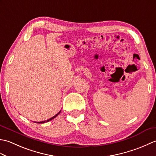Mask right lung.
<instances>
[{"label": "right lung", "mask_w": 156, "mask_h": 156, "mask_svg": "<svg viewBox=\"0 0 156 156\" xmlns=\"http://www.w3.org/2000/svg\"><path fill=\"white\" fill-rule=\"evenodd\" d=\"M60 112H61V111H59V112H58L57 114H56L55 116H54V117H51V118H50V119H48L47 121H41V122H37V123H44V122H48V121H51V120H52V119H54V118H55L56 117H57V116L60 113Z\"/></svg>", "instance_id": "add662e5"}]
</instances>
